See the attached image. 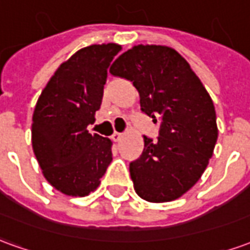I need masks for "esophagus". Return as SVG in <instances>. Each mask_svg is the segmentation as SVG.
<instances>
[{
    "label": "esophagus",
    "instance_id": "1",
    "mask_svg": "<svg viewBox=\"0 0 250 250\" xmlns=\"http://www.w3.org/2000/svg\"><path fill=\"white\" fill-rule=\"evenodd\" d=\"M122 136H123V134H120V132H114L112 136H111V139L114 142H119L120 139H122Z\"/></svg>",
    "mask_w": 250,
    "mask_h": 250
}]
</instances>
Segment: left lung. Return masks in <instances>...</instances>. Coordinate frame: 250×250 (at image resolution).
I'll return each mask as SVG.
<instances>
[{
    "label": "left lung",
    "instance_id": "left-lung-1",
    "mask_svg": "<svg viewBox=\"0 0 250 250\" xmlns=\"http://www.w3.org/2000/svg\"><path fill=\"white\" fill-rule=\"evenodd\" d=\"M130 80L141 96L142 111L161 119L158 141L143 136L145 148L130 163L141 198L170 202L198 182L218 138L210 95L178 52L166 45H135L109 68Z\"/></svg>",
    "mask_w": 250,
    "mask_h": 250
}]
</instances>
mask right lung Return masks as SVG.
<instances>
[{
    "label": "right lung",
    "mask_w": 250,
    "mask_h": 250,
    "mask_svg": "<svg viewBox=\"0 0 250 250\" xmlns=\"http://www.w3.org/2000/svg\"><path fill=\"white\" fill-rule=\"evenodd\" d=\"M122 45L93 44L59 66L42 89L32 118V147L45 179L60 193L95 191L112 162V142L89 134L103 100L107 69Z\"/></svg>",
    "instance_id": "1"
}]
</instances>
